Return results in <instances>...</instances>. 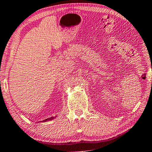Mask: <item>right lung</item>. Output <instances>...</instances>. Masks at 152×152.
<instances>
[{
  "instance_id": "1",
  "label": "right lung",
  "mask_w": 152,
  "mask_h": 152,
  "mask_svg": "<svg viewBox=\"0 0 152 152\" xmlns=\"http://www.w3.org/2000/svg\"><path fill=\"white\" fill-rule=\"evenodd\" d=\"M57 117V116H52V117H50V118H46L45 120H43V121H38V122H37V123H45V122H48V121H52L53 119H54V118H56Z\"/></svg>"
}]
</instances>
